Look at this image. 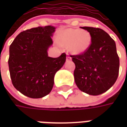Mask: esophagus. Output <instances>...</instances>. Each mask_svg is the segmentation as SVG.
<instances>
[{"label": "esophagus", "instance_id": "1", "mask_svg": "<svg viewBox=\"0 0 127 127\" xmlns=\"http://www.w3.org/2000/svg\"><path fill=\"white\" fill-rule=\"evenodd\" d=\"M66 60H67V61H71V57L69 56H66Z\"/></svg>", "mask_w": 127, "mask_h": 127}]
</instances>
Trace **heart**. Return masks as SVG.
Returning a JSON list of instances; mask_svg holds the SVG:
<instances>
[{
    "mask_svg": "<svg viewBox=\"0 0 127 127\" xmlns=\"http://www.w3.org/2000/svg\"><path fill=\"white\" fill-rule=\"evenodd\" d=\"M92 35L86 30L68 29L58 32V41L63 46H69L73 54L86 52L91 47Z\"/></svg>",
    "mask_w": 127,
    "mask_h": 127,
    "instance_id": "obj_1",
    "label": "heart"
}]
</instances>
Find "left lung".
Returning a JSON list of instances; mask_svg holds the SVG:
<instances>
[{
	"label": "left lung",
	"instance_id": "8db88e82",
	"mask_svg": "<svg viewBox=\"0 0 127 127\" xmlns=\"http://www.w3.org/2000/svg\"><path fill=\"white\" fill-rule=\"evenodd\" d=\"M92 35V43L86 52L71 55L75 64V82L80 91L98 95L114 84L119 73L120 61L114 40L98 28L82 27Z\"/></svg>",
	"mask_w": 127,
	"mask_h": 127
}]
</instances>
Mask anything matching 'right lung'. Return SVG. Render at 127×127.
<instances>
[{
	"label": "right lung",
	"mask_w": 127,
	"mask_h": 127,
	"mask_svg": "<svg viewBox=\"0 0 127 127\" xmlns=\"http://www.w3.org/2000/svg\"><path fill=\"white\" fill-rule=\"evenodd\" d=\"M55 29L52 26L28 29L10 45L8 64L13 85L30 98H42L50 93L54 75L66 61L65 53L58 58L47 55Z\"/></svg>",
	"instance_id": "add662e5"
}]
</instances>
